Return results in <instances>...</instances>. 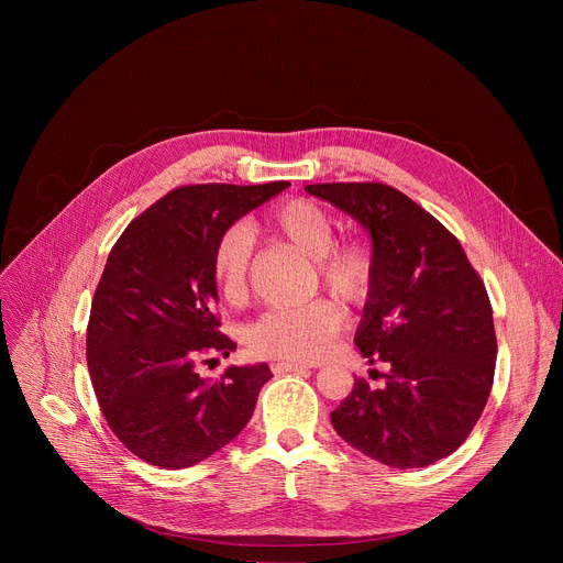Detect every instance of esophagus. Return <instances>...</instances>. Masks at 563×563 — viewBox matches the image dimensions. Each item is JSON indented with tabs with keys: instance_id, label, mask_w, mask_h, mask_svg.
Returning a JSON list of instances; mask_svg holds the SVG:
<instances>
[{
	"instance_id": "1",
	"label": "esophagus",
	"mask_w": 563,
	"mask_h": 563,
	"mask_svg": "<svg viewBox=\"0 0 563 563\" xmlns=\"http://www.w3.org/2000/svg\"><path fill=\"white\" fill-rule=\"evenodd\" d=\"M272 372L274 374H289V372H307V367L298 365V363H289V361H276V363H272Z\"/></svg>"
}]
</instances>
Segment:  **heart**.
<instances>
[{"mask_svg": "<svg viewBox=\"0 0 563 563\" xmlns=\"http://www.w3.org/2000/svg\"><path fill=\"white\" fill-rule=\"evenodd\" d=\"M269 227L300 254L316 261L323 285L345 302H363L374 278V261L361 243H336V222L320 205L294 198L276 207ZM252 231L229 227L213 250V280L229 302H243L250 291ZM343 323L341 309L318 298L298 307L267 309L247 332L254 354L283 361H316L328 352Z\"/></svg>", "mask_w": 563, "mask_h": 563, "instance_id": "1", "label": "heart"}]
</instances>
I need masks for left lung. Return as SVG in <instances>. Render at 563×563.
Instances as JSON below:
<instances>
[{"mask_svg":"<svg viewBox=\"0 0 563 563\" xmlns=\"http://www.w3.org/2000/svg\"><path fill=\"white\" fill-rule=\"evenodd\" d=\"M372 238L374 278L354 343L385 363L383 387L354 389L332 412L336 434L389 467L452 454L484 412L497 361L488 291L459 240L426 209L380 183L307 185Z\"/></svg>","mask_w":563,"mask_h":563,"instance_id":"left-lung-1","label":"left lung"}]
</instances>
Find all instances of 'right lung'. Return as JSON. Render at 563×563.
I'll return each instance as SVG.
<instances>
[{
	"label": "right lung",
	"instance_id": "1",
	"mask_svg": "<svg viewBox=\"0 0 563 563\" xmlns=\"http://www.w3.org/2000/svg\"><path fill=\"white\" fill-rule=\"evenodd\" d=\"M287 187L174 189L111 250L91 305L87 363L109 428L142 461L191 467L250 423L269 365H231L216 380L196 369L205 356L235 350L213 313V250L235 220Z\"/></svg>",
	"mask_w": 563,
	"mask_h": 563
}]
</instances>
